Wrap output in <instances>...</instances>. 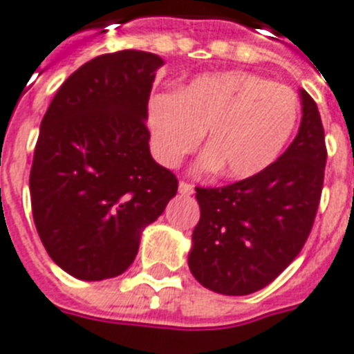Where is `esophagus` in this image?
Wrapping results in <instances>:
<instances>
[{
	"label": "esophagus",
	"mask_w": 354,
	"mask_h": 354,
	"mask_svg": "<svg viewBox=\"0 0 354 354\" xmlns=\"http://www.w3.org/2000/svg\"><path fill=\"white\" fill-rule=\"evenodd\" d=\"M179 194L192 195V194H194V186H192L190 183H186V180H180V183H179Z\"/></svg>",
	"instance_id": "34e87169"
}]
</instances>
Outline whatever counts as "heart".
Wrapping results in <instances>:
<instances>
[{
  "label": "heart",
  "instance_id": "heart-1",
  "mask_svg": "<svg viewBox=\"0 0 354 354\" xmlns=\"http://www.w3.org/2000/svg\"><path fill=\"white\" fill-rule=\"evenodd\" d=\"M299 117L296 93L247 71L201 76L175 93H157L148 106L151 148L175 168L201 144L199 169L248 179L278 159Z\"/></svg>",
  "mask_w": 354,
  "mask_h": 354
}]
</instances>
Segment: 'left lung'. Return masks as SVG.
Masks as SVG:
<instances>
[{
  "instance_id": "left-lung-1",
  "label": "left lung",
  "mask_w": 354,
  "mask_h": 354,
  "mask_svg": "<svg viewBox=\"0 0 354 354\" xmlns=\"http://www.w3.org/2000/svg\"><path fill=\"white\" fill-rule=\"evenodd\" d=\"M304 117L285 153L261 174L221 188H201V217L188 265L203 287L245 296L267 287L294 261L315 225L324 188L325 133L301 89Z\"/></svg>"
}]
</instances>
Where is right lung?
<instances>
[{
	"mask_svg": "<svg viewBox=\"0 0 354 354\" xmlns=\"http://www.w3.org/2000/svg\"><path fill=\"white\" fill-rule=\"evenodd\" d=\"M162 58L118 50L93 58L56 91L39 126L30 205L50 259L86 281L115 278L179 180L149 155V93Z\"/></svg>",
	"mask_w": 354,
	"mask_h": 354,
	"instance_id": "obj_1",
	"label": "right lung"
}]
</instances>
